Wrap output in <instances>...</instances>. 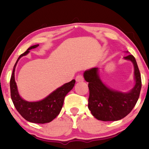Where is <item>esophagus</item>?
I'll return each mask as SVG.
<instances>
[{
  "label": "esophagus",
  "mask_w": 149,
  "mask_h": 149,
  "mask_svg": "<svg viewBox=\"0 0 149 149\" xmlns=\"http://www.w3.org/2000/svg\"><path fill=\"white\" fill-rule=\"evenodd\" d=\"M75 80H76L77 82L83 81L84 80V77H83V75H77V77H75Z\"/></svg>",
  "instance_id": "esophagus-1"
}]
</instances>
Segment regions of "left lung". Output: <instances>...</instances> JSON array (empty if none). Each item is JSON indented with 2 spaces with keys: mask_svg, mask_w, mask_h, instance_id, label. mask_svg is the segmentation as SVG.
Masks as SVG:
<instances>
[{
  "mask_svg": "<svg viewBox=\"0 0 149 149\" xmlns=\"http://www.w3.org/2000/svg\"><path fill=\"white\" fill-rule=\"evenodd\" d=\"M124 59L132 61L134 65L135 85L128 93H122L106 86L100 79L98 68L84 72L85 79L89 83L88 108L97 120L104 122L120 120L130 114L137 102L142 85L139 70L133 55L129 54Z\"/></svg>",
  "mask_w": 149,
  "mask_h": 149,
  "instance_id": "left-lung-1",
  "label": "left lung"
}]
</instances>
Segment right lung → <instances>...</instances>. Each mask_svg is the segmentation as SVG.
I'll return each mask as SVG.
<instances>
[{"label": "right lung", "mask_w": 149, "mask_h": 149, "mask_svg": "<svg viewBox=\"0 0 149 149\" xmlns=\"http://www.w3.org/2000/svg\"><path fill=\"white\" fill-rule=\"evenodd\" d=\"M39 45H35L30 47L17 58L16 64L14 65L13 72L10 81V87L12 100L15 108L20 115L29 122L45 123L50 122L60 114L65 95L73 89L75 80L73 79L71 81L63 85L62 86L50 93L44 99L39 101L28 102L22 99L17 91L16 83L15 81V68L20 58L28 54L29 50L35 49Z\"/></svg>", "instance_id": "add662e5"}]
</instances>
